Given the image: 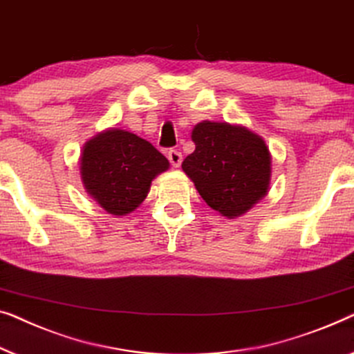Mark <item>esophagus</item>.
Masks as SVG:
<instances>
[{"instance_id": "1", "label": "esophagus", "mask_w": 354, "mask_h": 354, "mask_svg": "<svg viewBox=\"0 0 354 354\" xmlns=\"http://www.w3.org/2000/svg\"><path fill=\"white\" fill-rule=\"evenodd\" d=\"M168 160L173 165V168H179L181 167V162H183V156L179 151H170L168 152Z\"/></svg>"}]
</instances>
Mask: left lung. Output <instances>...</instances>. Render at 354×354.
Segmentation results:
<instances>
[{
	"label": "left lung",
	"mask_w": 354,
	"mask_h": 354,
	"mask_svg": "<svg viewBox=\"0 0 354 354\" xmlns=\"http://www.w3.org/2000/svg\"><path fill=\"white\" fill-rule=\"evenodd\" d=\"M196 151L183 162L208 207L234 220L270 192L272 157L260 134L242 125L203 120L194 127Z\"/></svg>",
	"instance_id": "8db88e82"
}]
</instances>
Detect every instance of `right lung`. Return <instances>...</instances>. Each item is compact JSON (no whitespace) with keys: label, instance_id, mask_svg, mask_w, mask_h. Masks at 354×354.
I'll list each match as a JSON object with an SVG mask.
<instances>
[{"label":"right lung","instance_id":"obj_1","mask_svg":"<svg viewBox=\"0 0 354 354\" xmlns=\"http://www.w3.org/2000/svg\"><path fill=\"white\" fill-rule=\"evenodd\" d=\"M168 168L170 162L151 142L120 128L94 134L80 153L84 191L113 216L136 210L153 179Z\"/></svg>","mask_w":354,"mask_h":354}]
</instances>
